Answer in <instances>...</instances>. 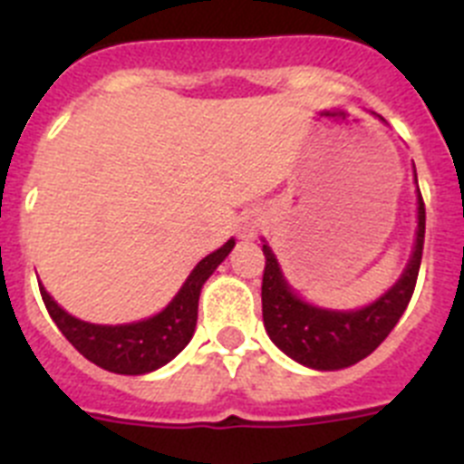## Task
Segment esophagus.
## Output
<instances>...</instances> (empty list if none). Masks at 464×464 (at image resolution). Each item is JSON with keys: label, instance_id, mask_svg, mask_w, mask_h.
Masks as SVG:
<instances>
[{"label": "esophagus", "instance_id": "esophagus-1", "mask_svg": "<svg viewBox=\"0 0 464 464\" xmlns=\"http://www.w3.org/2000/svg\"><path fill=\"white\" fill-rule=\"evenodd\" d=\"M260 227H262L260 213L251 211V213H248V216H244V218H241L239 237H241V239H246V241H248V239H256L257 232H260Z\"/></svg>", "mask_w": 464, "mask_h": 464}]
</instances>
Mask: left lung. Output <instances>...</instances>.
Masks as SVG:
<instances>
[{"label":"left lung","mask_w":464,"mask_h":464,"mask_svg":"<svg viewBox=\"0 0 464 464\" xmlns=\"http://www.w3.org/2000/svg\"><path fill=\"white\" fill-rule=\"evenodd\" d=\"M425 241V204L418 190V232L413 256L400 281L374 304L358 311H330L306 304L283 278L272 248L262 244V321L269 339L297 362L314 370H343L376 351L404 309L416 288Z\"/></svg>","instance_id":"left-lung-1"}]
</instances>
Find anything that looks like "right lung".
I'll return each instance as SVG.
<instances>
[{"mask_svg":"<svg viewBox=\"0 0 464 464\" xmlns=\"http://www.w3.org/2000/svg\"><path fill=\"white\" fill-rule=\"evenodd\" d=\"M232 248H235V239H229L218 251L204 257L192 269L183 288L165 311H160L158 315L146 321L130 323V325H92V323L79 321L69 315L63 306H57L44 285H39V290L55 325L83 358L116 374H146L169 362L188 346L195 334L197 302H199L204 281L229 256Z\"/></svg>","mask_w":464,"mask_h":464,"instance_id":"right-lung-1","label":"right lung"}]
</instances>
